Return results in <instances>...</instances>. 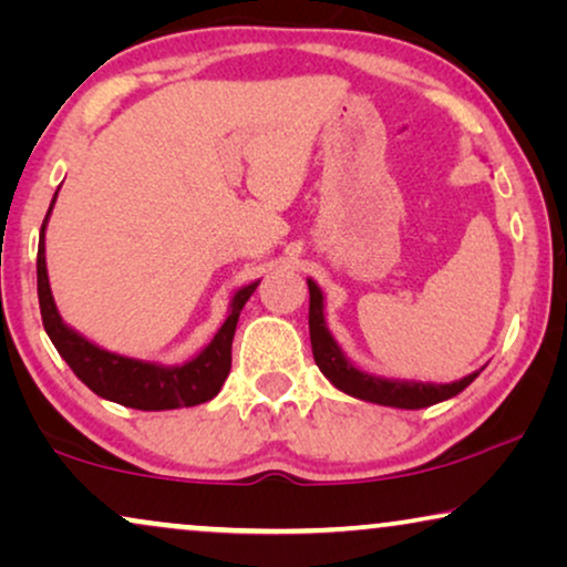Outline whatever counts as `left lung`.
I'll list each match as a JSON object with an SVG mask.
<instances>
[{
    "mask_svg": "<svg viewBox=\"0 0 567 567\" xmlns=\"http://www.w3.org/2000/svg\"><path fill=\"white\" fill-rule=\"evenodd\" d=\"M309 286V340H312L315 363L320 367L324 377L330 379L332 386L340 392L351 394L355 400L374 402V405L400 408V410H421L431 408L436 402L452 400L464 386H470L480 377V371H472L460 382L436 384V382H415V379H392L379 377L371 371L355 367V363L343 353L338 340L332 338L324 320V293L312 278H307Z\"/></svg>",
    "mask_w": 567,
    "mask_h": 567,
    "instance_id": "1",
    "label": "left lung"
}]
</instances>
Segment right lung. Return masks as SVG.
Instances as JSON below:
<instances>
[{
    "label": "right lung",
    "mask_w": 567,
    "mask_h": 567,
    "mask_svg": "<svg viewBox=\"0 0 567 567\" xmlns=\"http://www.w3.org/2000/svg\"><path fill=\"white\" fill-rule=\"evenodd\" d=\"M59 190L53 193V200L45 214L41 239H38V305H41L43 328L49 332L51 343L56 346L61 359L69 363L76 379L90 386L97 398L118 402L123 408L134 410H175L193 408L200 402L214 400L219 394L224 379L231 369V340H235L237 320L247 299L258 289L260 281H252L235 291L229 301V315L216 336L212 338L204 351L193 355L190 361L165 367V363L131 359L113 351H105L80 336L74 328L61 320L56 301H53L49 268H45V227L49 216L56 204Z\"/></svg>",
    "instance_id": "add662e5"
}]
</instances>
